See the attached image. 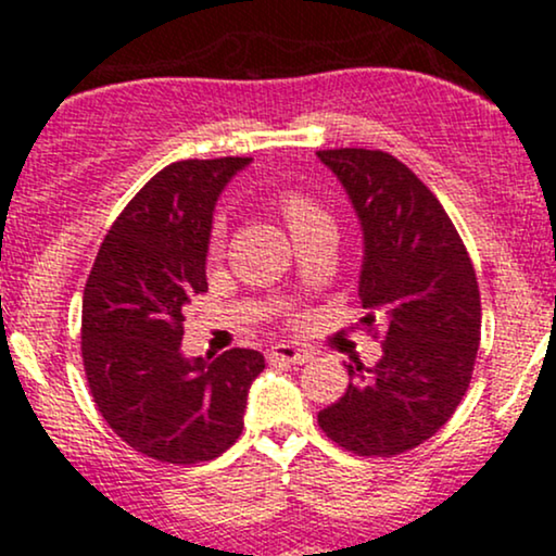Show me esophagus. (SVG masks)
I'll use <instances>...</instances> for the list:
<instances>
[{
    "label": "esophagus",
    "mask_w": 556,
    "mask_h": 556,
    "mask_svg": "<svg viewBox=\"0 0 556 556\" xmlns=\"http://www.w3.org/2000/svg\"><path fill=\"white\" fill-rule=\"evenodd\" d=\"M269 358H277V361H282V363H292V366H295V363H308L311 358H314V355H311L308 350L298 348V344L279 342V344H274V348L269 350Z\"/></svg>",
    "instance_id": "34e87169"
}]
</instances>
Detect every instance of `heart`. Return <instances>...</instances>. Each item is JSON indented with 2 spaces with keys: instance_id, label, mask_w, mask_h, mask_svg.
Returning <instances> with one entry per match:
<instances>
[{
  "instance_id": "obj_1",
  "label": "heart",
  "mask_w": 556,
  "mask_h": 556,
  "mask_svg": "<svg viewBox=\"0 0 556 556\" xmlns=\"http://www.w3.org/2000/svg\"><path fill=\"white\" fill-rule=\"evenodd\" d=\"M279 212H282V216L287 219V225H290V229L311 225V222L329 219L327 212H324V208L318 206L314 198H308V195H303V193H295V190H290V193L279 195ZM222 238H225V235H222V225H216L214 232H212V242H208L212 253H219Z\"/></svg>"
}]
</instances>
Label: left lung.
<instances>
[{
  "label": "left lung",
  "mask_w": 556,
  "mask_h": 556,
  "mask_svg": "<svg viewBox=\"0 0 556 556\" xmlns=\"http://www.w3.org/2000/svg\"><path fill=\"white\" fill-rule=\"evenodd\" d=\"M363 229V327H387L374 368L318 413L331 442L392 457L431 439L460 405L481 342V295L460 235L437 195L387 151H318Z\"/></svg>",
  "instance_id": "1"
}]
</instances>
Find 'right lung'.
<instances>
[{
  "label": "right lung",
  "mask_w": 556,
  "mask_h": 556,
  "mask_svg": "<svg viewBox=\"0 0 556 556\" xmlns=\"http://www.w3.org/2000/svg\"><path fill=\"white\" fill-rule=\"evenodd\" d=\"M251 159H185L156 172L114 219L83 290V366L123 442L154 460L195 465L238 442L258 350L185 358L182 308L208 290L214 206Z\"/></svg>",
  "instance_id": "1"
}]
</instances>
